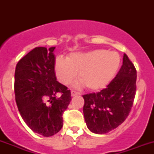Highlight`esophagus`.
Returning a JSON list of instances; mask_svg holds the SVG:
<instances>
[{
  "label": "esophagus",
  "mask_w": 154,
  "mask_h": 154,
  "mask_svg": "<svg viewBox=\"0 0 154 154\" xmlns=\"http://www.w3.org/2000/svg\"><path fill=\"white\" fill-rule=\"evenodd\" d=\"M78 94H79V93L77 91H75V90H72V91H71V95H72V97L76 96V95H78Z\"/></svg>",
  "instance_id": "1"
}]
</instances>
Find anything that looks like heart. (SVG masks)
Here are the masks:
<instances>
[{
  "label": "heart",
  "instance_id": "heart-1",
  "mask_svg": "<svg viewBox=\"0 0 154 154\" xmlns=\"http://www.w3.org/2000/svg\"><path fill=\"white\" fill-rule=\"evenodd\" d=\"M120 57L116 52L95 49L76 53L66 59H56L54 69L58 81L68 85L77 77L85 87L98 90L106 86L114 77L120 65Z\"/></svg>",
  "mask_w": 154,
  "mask_h": 154
}]
</instances>
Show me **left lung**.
Instances as JSON below:
<instances>
[{
	"label": "left lung",
	"instance_id": "left-lung-1",
	"mask_svg": "<svg viewBox=\"0 0 154 154\" xmlns=\"http://www.w3.org/2000/svg\"><path fill=\"white\" fill-rule=\"evenodd\" d=\"M136 81V68L124 53L122 67L107 87L83 95V112L90 131L106 134L125 122L134 105Z\"/></svg>",
	"mask_w": 154,
	"mask_h": 154
}]
</instances>
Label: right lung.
<instances>
[{
	"label": "right lung",
	"mask_w": 154,
	"mask_h": 154,
	"mask_svg": "<svg viewBox=\"0 0 154 154\" xmlns=\"http://www.w3.org/2000/svg\"><path fill=\"white\" fill-rule=\"evenodd\" d=\"M51 47H37L17 64L14 80L16 103L20 116L32 131L50 137L63 126V112L71 92L57 81Z\"/></svg>",
	"instance_id": "right-lung-1"
}]
</instances>
